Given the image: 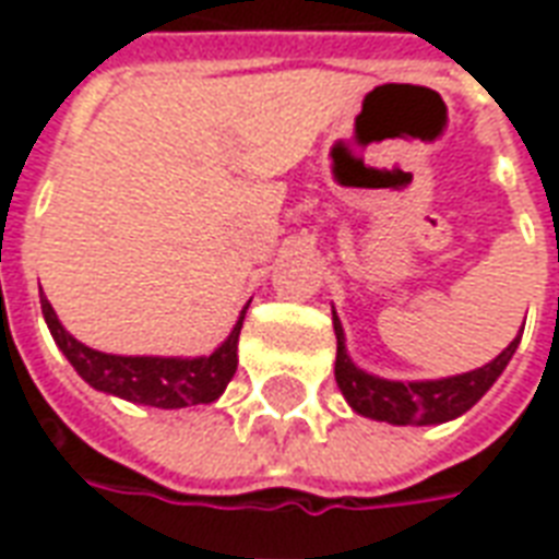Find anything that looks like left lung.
<instances>
[{
    "label": "left lung",
    "instance_id": "obj_1",
    "mask_svg": "<svg viewBox=\"0 0 559 559\" xmlns=\"http://www.w3.org/2000/svg\"><path fill=\"white\" fill-rule=\"evenodd\" d=\"M332 326H335V338H338L335 380H338L341 395L347 399V404L356 413H362L368 419L389 421V425H440V421L457 419L461 413H467L497 383V377L503 374V368L521 344V332H524L521 329L518 338L497 359L481 365L476 371L443 377V380H407V383H401V380H383V377L356 368L347 356L344 329H341L335 311H332Z\"/></svg>",
    "mask_w": 559,
    "mask_h": 559
}]
</instances>
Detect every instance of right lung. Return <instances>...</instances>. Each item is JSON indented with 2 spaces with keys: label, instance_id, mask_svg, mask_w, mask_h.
Here are the masks:
<instances>
[{
  "label": "right lung",
  "instance_id": "add662e5",
  "mask_svg": "<svg viewBox=\"0 0 559 559\" xmlns=\"http://www.w3.org/2000/svg\"><path fill=\"white\" fill-rule=\"evenodd\" d=\"M41 311L59 350L66 353L68 362L74 365V371L92 389L116 395V399L134 401V404H146V407L179 411V407H191V404H212L227 389V383L236 374V365H239L236 350H239V332H242L248 305L242 308L236 326L218 350L209 353V356H197V359L114 356V353L92 350L86 344H80L74 335H68L44 293Z\"/></svg>",
  "mask_w": 559,
  "mask_h": 559
}]
</instances>
